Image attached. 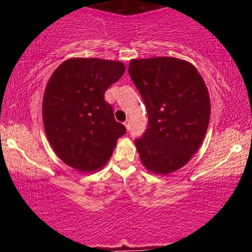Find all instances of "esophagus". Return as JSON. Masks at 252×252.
<instances>
[{
  "label": "esophagus",
  "instance_id": "34e87169",
  "mask_svg": "<svg viewBox=\"0 0 252 252\" xmlns=\"http://www.w3.org/2000/svg\"><path fill=\"white\" fill-rule=\"evenodd\" d=\"M124 126H126V130H129L130 129V120H126V122H124Z\"/></svg>",
  "mask_w": 252,
  "mask_h": 252
}]
</instances>
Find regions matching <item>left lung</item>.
<instances>
[{"instance_id": "obj_1", "label": "left lung", "mask_w": 252, "mask_h": 252, "mask_svg": "<svg viewBox=\"0 0 252 252\" xmlns=\"http://www.w3.org/2000/svg\"><path fill=\"white\" fill-rule=\"evenodd\" d=\"M129 74L148 114V128L135 144L149 172L166 175L184 167L200 148L211 103L192 63L168 57L134 59Z\"/></svg>"}]
</instances>
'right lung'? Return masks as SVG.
I'll use <instances>...</instances> for the list:
<instances>
[{"label": "right lung", "mask_w": 252, "mask_h": 252, "mask_svg": "<svg viewBox=\"0 0 252 252\" xmlns=\"http://www.w3.org/2000/svg\"><path fill=\"white\" fill-rule=\"evenodd\" d=\"M124 71L121 62L72 58L52 74L42 100L43 126L52 148L67 166L79 172L97 170L126 134L104 99Z\"/></svg>", "instance_id": "1"}]
</instances>
